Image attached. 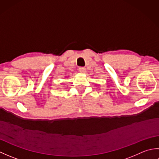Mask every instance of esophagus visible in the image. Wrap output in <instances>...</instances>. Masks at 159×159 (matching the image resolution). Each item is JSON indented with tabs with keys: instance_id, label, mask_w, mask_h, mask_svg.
I'll return each mask as SVG.
<instances>
[{
	"instance_id": "esophagus-1",
	"label": "esophagus",
	"mask_w": 159,
	"mask_h": 159,
	"mask_svg": "<svg viewBox=\"0 0 159 159\" xmlns=\"http://www.w3.org/2000/svg\"><path fill=\"white\" fill-rule=\"evenodd\" d=\"M79 70L80 72L85 73V71H86V68H85V67H79Z\"/></svg>"
}]
</instances>
